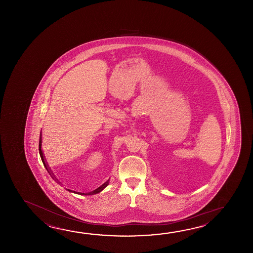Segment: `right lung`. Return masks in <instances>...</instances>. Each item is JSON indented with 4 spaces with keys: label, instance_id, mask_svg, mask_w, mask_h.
I'll return each mask as SVG.
<instances>
[{
    "label": "right lung",
    "instance_id": "right-lung-1",
    "mask_svg": "<svg viewBox=\"0 0 253 253\" xmlns=\"http://www.w3.org/2000/svg\"><path fill=\"white\" fill-rule=\"evenodd\" d=\"M42 132H41V134H40V142H39V151H40V155H41V157H42V160L43 165L45 166L46 167V169L48 170L49 169V167H48V164H47V162H46V159H45V156L43 155L42 150ZM108 183H109V181L108 182H106L105 183H103L101 186H99L98 188L96 189V190H94V191H92L90 193H88V194H85L86 195H90V194H97V193H99V192H101L103 189L105 188L106 186H108Z\"/></svg>",
    "mask_w": 253,
    "mask_h": 253
}]
</instances>
